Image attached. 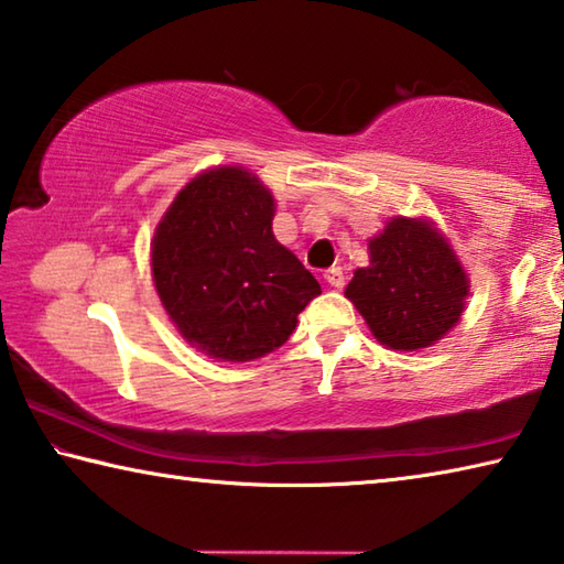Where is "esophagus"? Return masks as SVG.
Wrapping results in <instances>:
<instances>
[{"label":"esophagus","mask_w":564,"mask_h":564,"mask_svg":"<svg viewBox=\"0 0 564 564\" xmlns=\"http://www.w3.org/2000/svg\"><path fill=\"white\" fill-rule=\"evenodd\" d=\"M323 279H326V283L333 285V289H343V285H346V275H343L340 265H333V269L323 273Z\"/></svg>","instance_id":"34e87169"}]
</instances>
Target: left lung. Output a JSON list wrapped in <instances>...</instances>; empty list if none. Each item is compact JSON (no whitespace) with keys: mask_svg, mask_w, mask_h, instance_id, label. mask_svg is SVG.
<instances>
[{"mask_svg":"<svg viewBox=\"0 0 564 564\" xmlns=\"http://www.w3.org/2000/svg\"><path fill=\"white\" fill-rule=\"evenodd\" d=\"M368 253L370 265L352 273L346 299L386 348H427L460 321L470 281L433 221L390 218Z\"/></svg>","mask_w":564,"mask_h":564,"instance_id":"1","label":"left lung"}]
</instances>
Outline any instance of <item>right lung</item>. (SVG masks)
Returning a JSON list of instances; mask_svg holds the SVG:
<instances>
[{
	"mask_svg": "<svg viewBox=\"0 0 564 564\" xmlns=\"http://www.w3.org/2000/svg\"><path fill=\"white\" fill-rule=\"evenodd\" d=\"M273 194L241 166L204 171L178 191L151 241L169 318L206 356L246 362L281 348L318 281L273 236Z\"/></svg>",
	"mask_w": 564,
	"mask_h": 564,
	"instance_id": "right-lung-1",
	"label": "right lung"
}]
</instances>
